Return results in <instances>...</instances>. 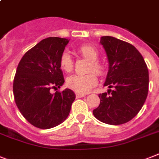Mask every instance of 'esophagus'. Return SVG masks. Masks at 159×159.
I'll return each mask as SVG.
<instances>
[{
	"label": "esophagus",
	"mask_w": 159,
	"mask_h": 159,
	"mask_svg": "<svg viewBox=\"0 0 159 159\" xmlns=\"http://www.w3.org/2000/svg\"><path fill=\"white\" fill-rule=\"evenodd\" d=\"M85 95H85V94H83V93H79V92L76 93V96H77V98L84 97Z\"/></svg>",
	"instance_id": "34e87169"
}]
</instances>
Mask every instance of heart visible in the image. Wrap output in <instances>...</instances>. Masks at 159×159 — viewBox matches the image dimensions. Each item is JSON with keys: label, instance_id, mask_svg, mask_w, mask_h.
<instances>
[{"label": "heart", "instance_id": "heart-1", "mask_svg": "<svg viewBox=\"0 0 159 159\" xmlns=\"http://www.w3.org/2000/svg\"><path fill=\"white\" fill-rule=\"evenodd\" d=\"M78 53L90 61L86 68V72L89 73L83 75L74 74L69 76L67 78L66 83L67 86L73 91L79 93H86L97 84V76L94 73H97L98 75H103L104 73V67L97 61L99 52L94 46L87 44L82 45L78 49ZM59 67L65 73H70L73 71V61L68 52H64L59 58ZM91 70H94L95 72L93 73Z\"/></svg>", "mask_w": 159, "mask_h": 159}]
</instances>
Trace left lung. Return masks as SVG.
Returning <instances> with one entry per match:
<instances>
[{
    "instance_id": "obj_1",
    "label": "left lung",
    "mask_w": 159,
    "mask_h": 159,
    "mask_svg": "<svg viewBox=\"0 0 159 159\" xmlns=\"http://www.w3.org/2000/svg\"><path fill=\"white\" fill-rule=\"evenodd\" d=\"M100 44L109 62L104 86H109L110 95L106 92L99 95L100 104L93 114L107 124H123L144 105L149 91V71L143 56L131 44L109 36L101 37Z\"/></svg>"
}]
</instances>
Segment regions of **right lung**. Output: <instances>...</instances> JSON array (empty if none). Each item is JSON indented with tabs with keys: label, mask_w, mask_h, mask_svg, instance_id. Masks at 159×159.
<instances>
[{
	"label": "right lung",
	"mask_w": 159,
	"mask_h": 159,
	"mask_svg": "<svg viewBox=\"0 0 159 159\" xmlns=\"http://www.w3.org/2000/svg\"><path fill=\"white\" fill-rule=\"evenodd\" d=\"M69 39L48 37L27 51L15 73L13 92L17 107L32 125L50 129L66 120L76 95L66 88L55 94L64 83L59 58Z\"/></svg>",
	"instance_id": "obj_1"
}]
</instances>
